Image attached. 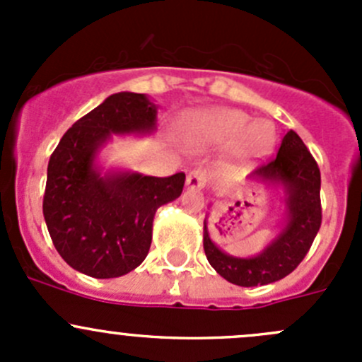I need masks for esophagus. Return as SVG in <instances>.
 I'll return each mask as SVG.
<instances>
[{
  "label": "esophagus",
  "mask_w": 362,
  "mask_h": 362,
  "mask_svg": "<svg viewBox=\"0 0 362 362\" xmlns=\"http://www.w3.org/2000/svg\"><path fill=\"white\" fill-rule=\"evenodd\" d=\"M185 185L191 189H203L206 185V173L199 168L192 170L191 173L187 175V180H185Z\"/></svg>",
  "instance_id": "esophagus-1"
}]
</instances>
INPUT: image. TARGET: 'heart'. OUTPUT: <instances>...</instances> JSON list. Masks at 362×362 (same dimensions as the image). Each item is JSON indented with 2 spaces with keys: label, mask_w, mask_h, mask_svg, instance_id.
Returning a JSON list of instances; mask_svg holds the SVG:
<instances>
[{
  "label": "heart",
  "mask_w": 362,
  "mask_h": 362,
  "mask_svg": "<svg viewBox=\"0 0 362 362\" xmlns=\"http://www.w3.org/2000/svg\"><path fill=\"white\" fill-rule=\"evenodd\" d=\"M250 122V117L242 110L233 108H217V110H206L196 113L185 122L184 131L189 140L202 145H214L229 138L238 136L242 145L235 148V152L252 154V152L269 151L275 141V129L273 124L266 120Z\"/></svg>",
  "instance_id": "heart-1"
}]
</instances>
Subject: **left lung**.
Returning <instances> with one entry per match:
<instances>
[{
    "label": "left lung",
    "instance_id": "1",
    "mask_svg": "<svg viewBox=\"0 0 362 362\" xmlns=\"http://www.w3.org/2000/svg\"><path fill=\"white\" fill-rule=\"evenodd\" d=\"M250 178L280 184L287 192V222L280 235L255 257H233L224 254L208 236L204 221L203 247L211 268L228 282L242 287L276 282L298 268L319 233L320 170L306 145L293 129L282 138L279 152L261 164Z\"/></svg>",
    "mask_w": 362,
    "mask_h": 362
}]
</instances>
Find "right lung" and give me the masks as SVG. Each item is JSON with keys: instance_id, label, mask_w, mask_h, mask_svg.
I'll return each mask as SVG.
<instances>
[{"instance_id": "1", "label": "right lung", "mask_w": 362, "mask_h": 362, "mask_svg": "<svg viewBox=\"0 0 362 362\" xmlns=\"http://www.w3.org/2000/svg\"><path fill=\"white\" fill-rule=\"evenodd\" d=\"M158 107L145 94L117 93L63 134L47 168L43 217L54 247L76 272L115 279L140 266L160 204L177 199L185 173L100 175L98 151L112 134L151 133Z\"/></svg>"}]
</instances>
